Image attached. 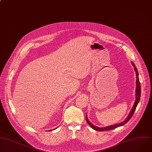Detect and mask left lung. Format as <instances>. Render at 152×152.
Segmentation results:
<instances>
[{
    "label": "left lung",
    "instance_id": "left-lung-1",
    "mask_svg": "<svg viewBox=\"0 0 152 152\" xmlns=\"http://www.w3.org/2000/svg\"><path fill=\"white\" fill-rule=\"evenodd\" d=\"M132 65L134 67V71L136 72V100H135V102L134 103V105L130 113V114H128V117L126 118V119L122 122L120 123V124H115V125H110L109 126H107V127H103V128H99V127H97L96 126H94V125H93L91 123V122L88 120V118H87V114L86 115V120L88 122V124L91 126L92 128H93V129H94L97 131H99V132H103V131H107V130H113V129H115V128H118L119 126H121L122 125H124V124H125L126 122H128V121H129V120L132 118V115H133L134 113V111L137 107V104L139 102V100H140V97H141V85H140V82H139V74H138V72H137V69L136 67V66L134 65V63L132 62Z\"/></svg>",
    "mask_w": 152,
    "mask_h": 152
}]
</instances>
